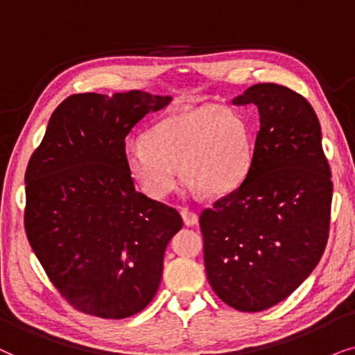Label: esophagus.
Returning a JSON list of instances; mask_svg holds the SVG:
<instances>
[{"label": "esophagus", "mask_w": 355, "mask_h": 355, "mask_svg": "<svg viewBox=\"0 0 355 355\" xmlns=\"http://www.w3.org/2000/svg\"><path fill=\"white\" fill-rule=\"evenodd\" d=\"M180 214H182L183 222H185V225L191 227V225H196L198 224V216L195 214V212H191V211H188V209H182Z\"/></svg>", "instance_id": "obj_1"}]
</instances>
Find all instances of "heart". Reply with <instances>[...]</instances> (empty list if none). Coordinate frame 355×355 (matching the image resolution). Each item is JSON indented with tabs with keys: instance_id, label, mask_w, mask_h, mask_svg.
<instances>
[{
	"instance_id": "heart-1",
	"label": "heart",
	"mask_w": 355,
	"mask_h": 355,
	"mask_svg": "<svg viewBox=\"0 0 355 355\" xmlns=\"http://www.w3.org/2000/svg\"><path fill=\"white\" fill-rule=\"evenodd\" d=\"M252 143L242 116L227 107L202 105L170 113L126 149L131 178L150 200H164L182 178L206 196L234 190L247 173Z\"/></svg>"
}]
</instances>
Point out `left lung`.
<instances>
[{
	"instance_id": "obj_1",
	"label": "left lung",
	"mask_w": 355,
	"mask_h": 355,
	"mask_svg": "<svg viewBox=\"0 0 355 355\" xmlns=\"http://www.w3.org/2000/svg\"><path fill=\"white\" fill-rule=\"evenodd\" d=\"M234 103H254L259 131L242 185L200 216L207 281L240 311L287 299L318 264L331 216V170L318 116L279 84L248 87Z\"/></svg>"
}]
</instances>
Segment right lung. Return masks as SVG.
Masks as SVG:
<instances>
[{
    "mask_svg": "<svg viewBox=\"0 0 355 355\" xmlns=\"http://www.w3.org/2000/svg\"><path fill=\"white\" fill-rule=\"evenodd\" d=\"M168 102L143 91L69 96L27 165V239L53 286L83 313L126 318L159 289L165 248L183 220L136 191L125 138Z\"/></svg>",
    "mask_w": 355,
    "mask_h": 355,
    "instance_id": "add662e5",
    "label": "right lung"
}]
</instances>
